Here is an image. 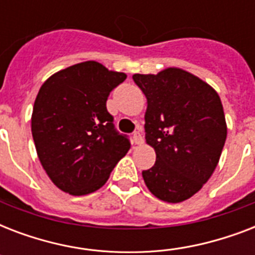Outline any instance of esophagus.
<instances>
[{
  "label": "esophagus",
  "mask_w": 255,
  "mask_h": 255,
  "mask_svg": "<svg viewBox=\"0 0 255 255\" xmlns=\"http://www.w3.org/2000/svg\"><path fill=\"white\" fill-rule=\"evenodd\" d=\"M132 140H133V143H135L136 145H140V144H143L144 140H143V135H141V132H140V131L133 132Z\"/></svg>",
  "instance_id": "1"
}]
</instances>
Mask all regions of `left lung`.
<instances>
[{"mask_svg": "<svg viewBox=\"0 0 255 255\" xmlns=\"http://www.w3.org/2000/svg\"><path fill=\"white\" fill-rule=\"evenodd\" d=\"M132 79L147 96L145 140L156 163L143 170L148 189L167 202H181L201 189L217 167L226 140L220 96L181 69Z\"/></svg>", "mask_w": 255, "mask_h": 255, "instance_id": "obj_1", "label": "left lung"}]
</instances>
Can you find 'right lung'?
<instances>
[{
    "label": "right lung",
    "instance_id": "obj_1",
    "mask_svg": "<svg viewBox=\"0 0 255 255\" xmlns=\"http://www.w3.org/2000/svg\"><path fill=\"white\" fill-rule=\"evenodd\" d=\"M126 78L88 61L51 75L38 92L31 116L34 144L46 173L66 193L99 189L131 148L106 106Z\"/></svg>",
    "mask_w": 255,
    "mask_h": 255
}]
</instances>
